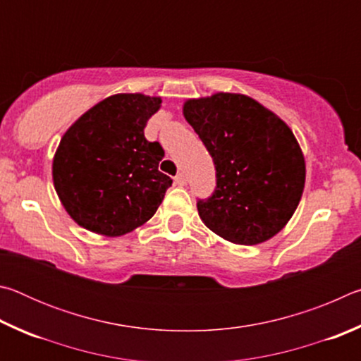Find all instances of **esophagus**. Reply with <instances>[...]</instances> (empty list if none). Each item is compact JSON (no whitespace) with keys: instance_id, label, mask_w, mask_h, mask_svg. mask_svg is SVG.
Masks as SVG:
<instances>
[{"instance_id":"esophagus-1","label":"esophagus","mask_w":361,"mask_h":361,"mask_svg":"<svg viewBox=\"0 0 361 361\" xmlns=\"http://www.w3.org/2000/svg\"><path fill=\"white\" fill-rule=\"evenodd\" d=\"M175 185H178V186H185L186 185V176L183 175V173H178L175 176Z\"/></svg>"}]
</instances>
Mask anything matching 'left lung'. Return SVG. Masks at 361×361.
Segmentation results:
<instances>
[{
    "label": "left lung",
    "mask_w": 361,
    "mask_h": 361,
    "mask_svg": "<svg viewBox=\"0 0 361 361\" xmlns=\"http://www.w3.org/2000/svg\"><path fill=\"white\" fill-rule=\"evenodd\" d=\"M183 116L216 169L215 192L197 202L204 224L239 245L272 239L296 212L305 185V161L295 133L243 94L188 99Z\"/></svg>",
    "instance_id": "obj_1"
}]
</instances>
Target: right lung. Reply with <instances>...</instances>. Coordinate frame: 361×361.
<instances>
[{"instance_id":"1","label":"right lung","mask_w":361,"mask_h":361,"mask_svg":"<svg viewBox=\"0 0 361 361\" xmlns=\"http://www.w3.org/2000/svg\"><path fill=\"white\" fill-rule=\"evenodd\" d=\"M161 103L145 94L109 95L63 133L52 161L54 188L81 228L119 237L159 209L172 180L159 172L162 146L148 142L143 129Z\"/></svg>"}]
</instances>
